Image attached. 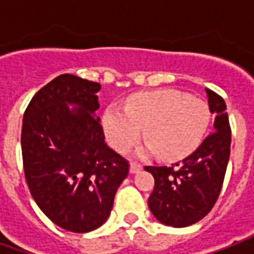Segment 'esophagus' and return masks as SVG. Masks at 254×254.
<instances>
[{
    "label": "esophagus",
    "mask_w": 254,
    "mask_h": 254,
    "mask_svg": "<svg viewBox=\"0 0 254 254\" xmlns=\"http://www.w3.org/2000/svg\"><path fill=\"white\" fill-rule=\"evenodd\" d=\"M141 169H143V167H141V165H138V163H132L129 170H130V173H132V174H136V173H138V171H141Z\"/></svg>",
    "instance_id": "1"
}]
</instances>
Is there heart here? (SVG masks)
<instances>
[{
    "label": "heart",
    "mask_w": 254,
    "mask_h": 254,
    "mask_svg": "<svg viewBox=\"0 0 254 254\" xmlns=\"http://www.w3.org/2000/svg\"><path fill=\"white\" fill-rule=\"evenodd\" d=\"M209 124V109L200 98L176 89H156L130 96L125 110L110 106L103 116L107 141L127 152L141 137L143 154L165 160L187 158L201 144Z\"/></svg>",
    "instance_id": "1"
}]
</instances>
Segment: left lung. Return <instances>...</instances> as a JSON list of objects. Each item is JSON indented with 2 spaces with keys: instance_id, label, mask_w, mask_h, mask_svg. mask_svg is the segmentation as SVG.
I'll use <instances>...</instances> for the list:
<instances>
[{
  "instance_id": "left-lung-1",
  "label": "left lung",
  "mask_w": 254,
  "mask_h": 254,
  "mask_svg": "<svg viewBox=\"0 0 254 254\" xmlns=\"http://www.w3.org/2000/svg\"><path fill=\"white\" fill-rule=\"evenodd\" d=\"M209 110L215 114L213 132L198 148L171 167L145 166L155 178L148 198L151 212L160 223L187 227L201 220L218 200L230 158L231 129L223 98L211 89Z\"/></svg>"
}]
</instances>
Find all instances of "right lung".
Segmentation results:
<instances>
[{"mask_svg": "<svg viewBox=\"0 0 254 254\" xmlns=\"http://www.w3.org/2000/svg\"><path fill=\"white\" fill-rule=\"evenodd\" d=\"M99 89V83L65 73L34 95L23 117L21 154L31 196L53 223L72 233L105 223L129 174V162L107 147L95 117Z\"/></svg>", "mask_w": 254, "mask_h": 254, "instance_id": "1", "label": "right lung"}]
</instances>
